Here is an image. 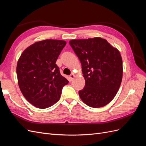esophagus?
Here are the masks:
<instances>
[{"instance_id":"esophagus-1","label":"esophagus","mask_w":146,"mask_h":146,"mask_svg":"<svg viewBox=\"0 0 146 146\" xmlns=\"http://www.w3.org/2000/svg\"><path fill=\"white\" fill-rule=\"evenodd\" d=\"M69 77H70V79H71V80H73L74 78L75 77V75L74 74H71V75H69Z\"/></svg>"}]
</instances>
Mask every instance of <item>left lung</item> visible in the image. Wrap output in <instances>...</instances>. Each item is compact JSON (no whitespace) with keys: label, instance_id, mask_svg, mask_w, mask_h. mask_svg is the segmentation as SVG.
<instances>
[{"label":"left lung","instance_id":"left-lung-1","mask_svg":"<svg viewBox=\"0 0 146 146\" xmlns=\"http://www.w3.org/2000/svg\"><path fill=\"white\" fill-rule=\"evenodd\" d=\"M82 63L85 86L78 92L82 101L98 108L107 105L121 83L123 61L118 50L104 38L95 37L69 41Z\"/></svg>","mask_w":146,"mask_h":146}]
</instances>
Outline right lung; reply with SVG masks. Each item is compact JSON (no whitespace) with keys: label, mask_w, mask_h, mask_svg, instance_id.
<instances>
[{"label":"right lung","mask_w":146,"mask_h":146,"mask_svg":"<svg viewBox=\"0 0 146 146\" xmlns=\"http://www.w3.org/2000/svg\"><path fill=\"white\" fill-rule=\"evenodd\" d=\"M66 42L44 40L27 48L20 57L16 68L18 84L27 101L40 109L57 103L68 80L60 74L56 64Z\"/></svg>","instance_id":"add662e5"}]
</instances>
